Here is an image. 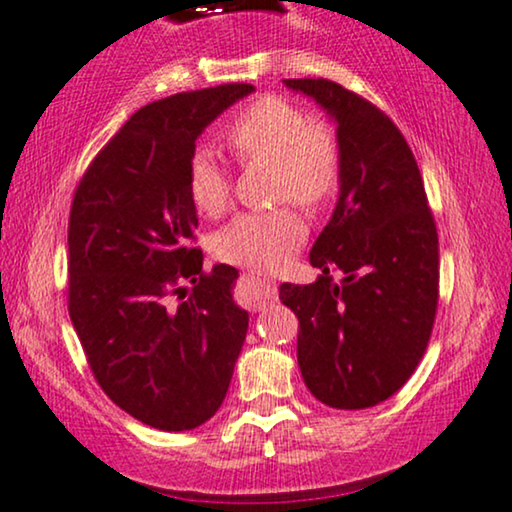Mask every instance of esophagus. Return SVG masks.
I'll use <instances>...</instances> for the list:
<instances>
[{
  "label": "esophagus",
  "instance_id": "obj_1",
  "mask_svg": "<svg viewBox=\"0 0 512 512\" xmlns=\"http://www.w3.org/2000/svg\"><path fill=\"white\" fill-rule=\"evenodd\" d=\"M245 283H248L250 304L255 309L267 307V302L276 297V283L269 281V278H262L260 274H245Z\"/></svg>",
  "mask_w": 512,
  "mask_h": 512
}]
</instances>
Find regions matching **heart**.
I'll use <instances>...</instances> for the list:
<instances>
[{
	"mask_svg": "<svg viewBox=\"0 0 512 512\" xmlns=\"http://www.w3.org/2000/svg\"><path fill=\"white\" fill-rule=\"evenodd\" d=\"M224 141L238 163L271 165L274 200H295L316 208L333 196L340 179V144L328 122L307 118L302 108L278 96L245 106L224 129ZM186 189L200 215L219 217L231 203L229 172L208 151H196L186 167ZM307 226L293 208L245 212L212 236L222 262L276 271L300 248Z\"/></svg>",
	"mask_w": 512,
	"mask_h": 512,
	"instance_id": "b5f03b06",
	"label": "heart"
}]
</instances>
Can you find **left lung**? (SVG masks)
I'll use <instances>...</instances> for the list:
<instances>
[{"instance_id":"obj_1","label":"left lung","mask_w":512,"mask_h":512,"mask_svg":"<svg viewBox=\"0 0 512 512\" xmlns=\"http://www.w3.org/2000/svg\"><path fill=\"white\" fill-rule=\"evenodd\" d=\"M283 84L338 125L340 198L309 252L319 278L283 283L278 297L300 321L297 364L309 392L333 409H368L392 397L428 349L437 226L416 158L380 108L323 77Z\"/></svg>"}]
</instances>
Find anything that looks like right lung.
<instances>
[{"instance_id":"1","label":"right lung","mask_w":512,"mask_h":512,"mask_svg":"<svg viewBox=\"0 0 512 512\" xmlns=\"http://www.w3.org/2000/svg\"><path fill=\"white\" fill-rule=\"evenodd\" d=\"M252 92L219 84L139 108L87 167L70 208V321L101 390L155 430L215 416L248 333L231 295L238 271H205L193 248L186 167L203 129Z\"/></svg>"}]
</instances>
